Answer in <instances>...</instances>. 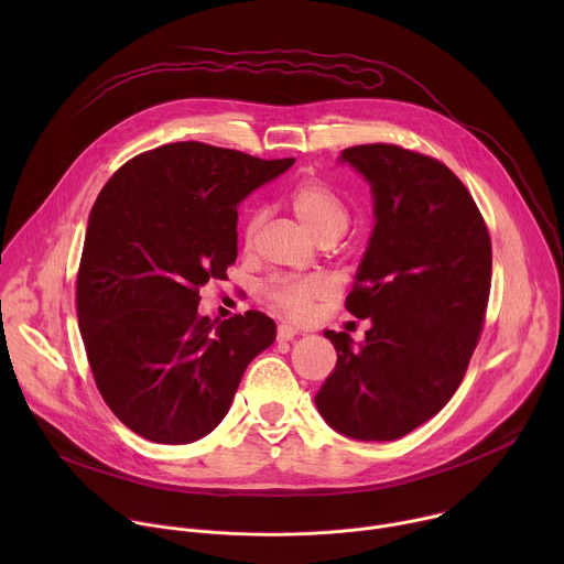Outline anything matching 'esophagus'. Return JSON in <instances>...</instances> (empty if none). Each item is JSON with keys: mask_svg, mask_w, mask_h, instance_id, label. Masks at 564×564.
Wrapping results in <instances>:
<instances>
[{"mask_svg": "<svg viewBox=\"0 0 564 564\" xmlns=\"http://www.w3.org/2000/svg\"><path fill=\"white\" fill-rule=\"evenodd\" d=\"M296 335H299V330L292 328V326H288V324H281L279 330H276V339H279V341H292Z\"/></svg>", "mask_w": 564, "mask_h": 564, "instance_id": "34e87169", "label": "esophagus"}]
</instances>
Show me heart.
Segmentation results:
<instances>
[{
  "mask_svg": "<svg viewBox=\"0 0 564 564\" xmlns=\"http://www.w3.org/2000/svg\"><path fill=\"white\" fill-rule=\"evenodd\" d=\"M288 203L292 214L301 220V225L324 243H335V240L348 229L350 225V207L346 198L326 181L305 176L301 178L292 192L288 194ZM265 212L254 207L248 212L243 227H240V240L246 248L257 243V236L263 227ZM333 285L324 276H303V279H279L265 285V299L274 310L285 314L294 321H305L314 303L326 299Z\"/></svg>",
  "mask_w": 564,
  "mask_h": 564,
  "instance_id": "b5f03b06",
  "label": "heart"
}]
</instances>
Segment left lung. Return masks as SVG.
I'll return each mask as SVG.
<instances>
[{
    "label": "left lung",
    "mask_w": 564,
    "mask_h": 564,
    "mask_svg": "<svg viewBox=\"0 0 564 564\" xmlns=\"http://www.w3.org/2000/svg\"><path fill=\"white\" fill-rule=\"evenodd\" d=\"M372 189L375 229L346 299L366 341L326 330L337 366L314 404L335 431L390 442L437 415L459 388L491 290V236L440 160L397 147L341 151Z\"/></svg>",
    "instance_id": "8db88e82"
}]
</instances>
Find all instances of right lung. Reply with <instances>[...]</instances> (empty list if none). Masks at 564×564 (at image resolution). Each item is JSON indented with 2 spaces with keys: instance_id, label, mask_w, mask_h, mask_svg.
Listing matches in <instances>:
<instances>
[{
  "instance_id": "obj_1",
  "label": "right lung",
  "mask_w": 564,
  "mask_h": 564,
  "mask_svg": "<svg viewBox=\"0 0 564 564\" xmlns=\"http://www.w3.org/2000/svg\"><path fill=\"white\" fill-rule=\"evenodd\" d=\"M294 158L172 142L124 163L89 214L77 324L113 415L155 444H189L227 415L248 364L276 339L259 312L212 321L200 288L236 261V205Z\"/></svg>"
}]
</instances>
